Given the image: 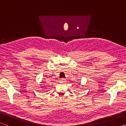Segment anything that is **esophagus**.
I'll return each instance as SVG.
<instances>
[{
    "instance_id": "obj_1",
    "label": "esophagus",
    "mask_w": 126,
    "mask_h": 126,
    "mask_svg": "<svg viewBox=\"0 0 126 126\" xmlns=\"http://www.w3.org/2000/svg\"><path fill=\"white\" fill-rule=\"evenodd\" d=\"M65 80L64 78H62L60 80V83H65Z\"/></svg>"
}]
</instances>
